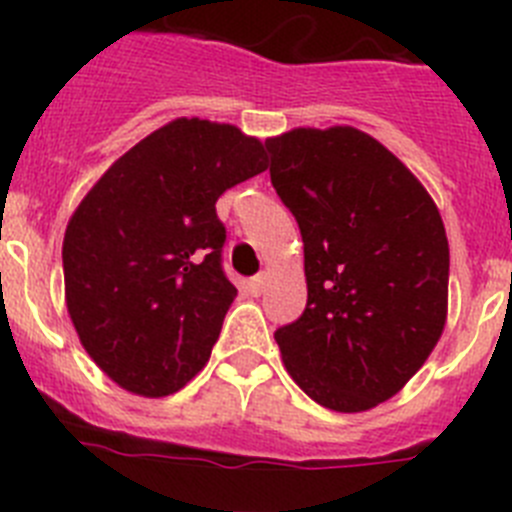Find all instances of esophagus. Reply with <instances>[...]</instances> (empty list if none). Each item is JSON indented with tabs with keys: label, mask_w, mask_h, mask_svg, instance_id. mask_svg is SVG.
Here are the masks:
<instances>
[{
	"label": "esophagus",
	"mask_w": 512,
	"mask_h": 512,
	"mask_svg": "<svg viewBox=\"0 0 512 512\" xmlns=\"http://www.w3.org/2000/svg\"><path fill=\"white\" fill-rule=\"evenodd\" d=\"M266 289V274H259V277H253V279H248V284H246V292L251 297H259L261 292H264Z\"/></svg>",
	"instance_id": "obj_1"
}]
</instances>
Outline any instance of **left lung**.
<instances>
[{"instance_id":"left-lung-1","label":"left lung","mask_w":512,"mask_h":512,"mask_svg":"<svg viewBox=\"0 0 512 512\" xmlns=\"http://www.w3.org/2000/svg\"><path fill=\"white\" fill-rule=\"evenodd\" d=\"M264 146L305 246V312L274 333L284 366L323 408H374L405 387L443 333L441 215L400 158L356 128H297Z\"/></svg>"}]
</instances>
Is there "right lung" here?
<instances>
[{"mask_svg":"<svg viewBox=\"0 0 512 512\" xmlns=\"http://www.w3.org/2000/svg\"><path fill=\"white\" fill-rule=\"evenodd\" d=\"M264 169L256 138L182 117L117 158L76 207L63 235L66 307L120 387L164 397L207 364L238 295L215 202Z\"/></svg>","mask_w":512,"mask_h":512,"instance_id":"right-lung-1","label":"right lung"}]
</instances>
